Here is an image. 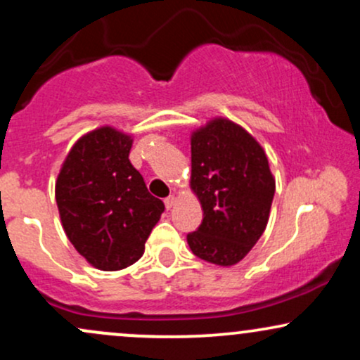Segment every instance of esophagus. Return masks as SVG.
<instances>
[{
    "label": "esophagus",
    "instance_id": "esophagus-1",
    "mask_svg": "<svg viewBox=\"0 0 360 360\" xmlns=\"http://www.w3.org/2000/svg\"><path fill=\"white\" fill-rule=\"evenodd\" d=\"M164 203H166V208H167V210H171L172 206L176 205V196H174V194H171V196H167L166 200H164Z\"/></svg>",
    "mask_w": 360,
    "mask_h": 360
}]
</instances>
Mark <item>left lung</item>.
<instances>
[{
	"instance_id": "left-lung-1",
	"label": "left lung",
	"mask_w": 360,
	"mask_h": 360,
	"mask_svg": "<svg viewBox=\"0 0 360 360\" xmlns=\"http://www.w3.org/2000/svg\"><path fill=\"white\" fill-rule=\"evenodd\" d=\"M191 184L203 221L188 233L196 257L235 266L269 221L276 181L266 152L245 128L213 118L191 134Z\"/></svg>"
}]
</instances>
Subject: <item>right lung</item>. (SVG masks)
Here are the masks:
<instances>
[{"mask_svg": "<svg viewBox=\"0 0 360 360\" xmlns=\"http://www.w3.org/2000/svg\"><path fill=\"white\" fill-rule=\"evenodd\" d=\"M134 139L113 127L88 131L74 143L56 183L62 229L100 271H120L142 257L164 203L147 191L131 166Z\"/></svg>", "mask_w": 360, "mask_h": 360, "instance_id": "add662e5", "label": "right lung"}]
</instances>
